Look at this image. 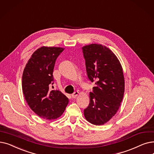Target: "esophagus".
<instances>
[{
    "label": "esophagus",
    "mask_w": 154,
    "mask_h": 154,
    "mask_svg": "<svg viewBox=\"0 0 154 154\" xmlns=\"http://www.w3.org/2000/svg\"><path fill=\"white\" fill-rule=\"evenodd\" d=\"M79 94V92L78 91H75V92H73L72 94V98H75Z\"/></svg>",
    "instance_id": "1"
}]
</instances>
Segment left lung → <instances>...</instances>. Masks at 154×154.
<instances>
[{
    "instance_id": "left-lung-1",
    "label": "left lung",
    "mask_w": 154,
    "mask_h": 154,
    "mask_svg": "<svg viewBox=\"0 0 154 154\" xmlns=\"http://www.w3.org/2000/svg\"><path fill=\"white\" fill-rule=\"evenodd\" d=\"M82 49L87 74L96 84L90 92V103L84 109V116L93 125H104L115 116L122 101L125 92L122 66L105 46L91 44Z\"/></svg>"
}]
</instances>
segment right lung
<instances>
[{
    "mask_svg": "<svg viewBox=\"0 0 154 154\" xmlns=\"http://www.w3.org/2000/svg\"><path fill=\"white\" fill-rule=\"evenodd\" d=\"M64 48L43 46L32 53L22 77L26 102L37 115L46 119H57L64 112L69 99L58 90H51L53 69ZM53 87V86H52Z\"/></svg>",
    "mask_w": 154,
    "mask_h": 154,
    "instance_id": "add662e5",
    "label": "right lung"
}]
</instances>
